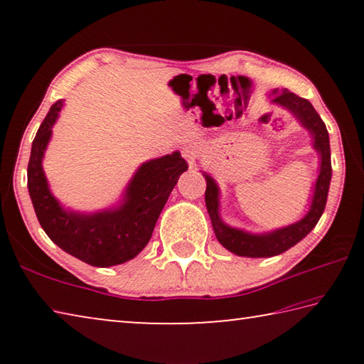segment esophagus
Masks as SVG:
<instances>
[{
  "mask_svg": "<svg viewBox=\"0 0 364 364\" xmlns=\"http://www.w3.org/2000/svg\"><path fill=\"white\" fill-rule=\"evenodd\" d=\"M181 154H183V157L186 159L189 164H193V160H194V159H196V156H197V149H196V146H193V144H186V146L183 147Z\"/></svg>",
  "mask_w": 364,
  "mask_h": 364,
  "instance_id": "34e87169",
  "label": "esophagus"
}]
</instances>
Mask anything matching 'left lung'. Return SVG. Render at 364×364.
I'll return each mask as SVG.
<instances>
[{
	"label": "left lung",
	"mask_w": 364,
	"mask_h": 364,
	"mask_svg": "<svg viewBox=\"0 0 364 364\" xmlns=\"http://www.w3.org/2000/svg\"><path fill=\"white\" fill-rule=\"evenodd\" d=\"M273 101L281 104L297 115V119L304 123V127L310 130L315 138V149L321 154V170L315 186V196L310 207V212L305 215L297 223L291 226L276 230L269 234H249L234 228L226 226L218 217V188L210 176L205 175L207 189H205V204L208 215H210L212 226L218 242L230 252L241 257H274L279 255L292 245L300 242L313 228L316 226L318 220L324 212L326 200H328V191L332 175L331 167V147H329V133L326 130L321 117L311 106V102L300 97L292 91H273Z\"/></svg>",
	"instance_id": "obj_1"
}]
</instances>
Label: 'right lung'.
I'll use <instances>...</instances> for the list:
<instances>
[{
  "label": "right lung",
  "mask_w": 364,
  "mask_h": 364,
  "mask_svg": "<svg viewBox=\"0 0 364 364\" xmlns=\"http://www.w3.org/2000/svg\"><path fill=\"white\" fill-rule=\"evenodd\" d=\"M60 107L63 100L49 109L30 152L27 186L36 218L54 244L91 267L104 268L132 260L149 242L159 215L178 178L188 170V162L180 152H173L141 165L128 184L125 202L117 210L95 215L65 212L49 193L41 167Z\"/></svg>",
  "instance_id": "right-lung-1"
}]
</instances>
